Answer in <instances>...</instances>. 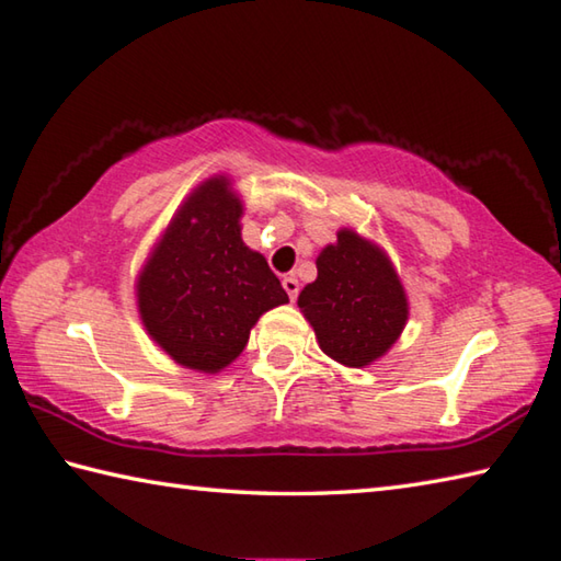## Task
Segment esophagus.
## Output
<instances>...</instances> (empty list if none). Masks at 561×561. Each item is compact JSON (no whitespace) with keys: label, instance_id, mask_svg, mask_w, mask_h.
<instances>
[{"label":"esophagus","instance_id":"34e87169","mask_svg":"<svg viewBox=\"0 0 561 561\" xmlns=\"http://www.w3.org/2000/svg\"><path fill=\"white\" fill-rule=\"evenodd\" d=\"M282 287H284V291L289 294V299H291V301L297 299V294H299V279L294 277V274H287V277L282 279Z\"/></svg>","mask_w":561,"mask_h":561}]
</instances>
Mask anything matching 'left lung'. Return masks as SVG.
<instances>
[{
	"label": "left lung",
	"mask_w": 561,
	"mask_h": 561,
	"mask_svg": "<svg viewBox=\"0 0 561 561\" xmlns=\"http://www.w3.org/2000/svg\"><path fill=\"white\" fill-rule=\"evenodd\" d=\"M316 270L319 277L299 294V309L321 351L351 368L380 358L407 321L404 289L390 260L353 230H341L339 242L319 254Z\"/></svg>",
	"instance_id": "1"
}]
</instances>
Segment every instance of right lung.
<instances>
[{"label": "right lung", "instance_id": "1", "mask_svg": "<svg viewBox=\"0 0 561 561\" xmlns=\"http://www.w3.org/2000/svg\"><path fill=\"white\" fill-rule=\"evenodd\" d=\"M240 216L228 181H206L139 274V313L149 335L193 370L226 368L260 316L289 301L267 260L242 242Z\"/></svg>", "mask_w": 561, "mask_h": 561}]
</instances>
